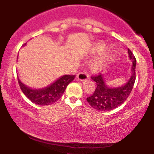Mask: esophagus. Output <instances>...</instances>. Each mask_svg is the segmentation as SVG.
Segmentation results:
<instances>
[{
  "mask_svg": "<svg viewBox=\"0 0 154 154\" xmlns=\"http://www.w3.org/2000/svg\"><path fill=\"white\" fill-rule=\"evenodd\" d=\"M77 78L78 80L81 81V82H83V81H85L89 78L88 74L85 73V72H80V73L77 74Z\"/></svg>",
  "mask_w": 154,
  "mask_h": 154,
  "instance_id": "1",
  "label": "esophagus"
}]
</instances>
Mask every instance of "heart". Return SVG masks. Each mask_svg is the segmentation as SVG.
Masks as SVG:
<instances>
[{"label":"heart","mask_w":154,"mask_h":154,"mask_svg":"<svg viewBox=\"0 0 154 154\" xmlns=\"http://www.w3.org/2000/svg\"><path fill=\"white\" fill-rule=\"evenodd\" d=\"M104 45H105V43L103 42L98 41L93 46V53L98 54L100 52V54L97 56L91 63V69L95 72H99L102 69H103L113 56V53L114 51V46L109 45L103 48Z\"/></svg>","instance_id":"b5f03b06"}]
</instances>
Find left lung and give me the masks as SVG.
Wrapping results in <instances>:
<instances>
[{
	"label": "left lung",
	"mask_w": 154,
	"mask_h": 154,
	"mask_svg": "<svg viewBox=\"0 0 154 154\" xmlns=\"http://www.w3.org/2000/svg\"><path fill=\"white\" fill-rule=\"evenodd\" d=\"M129 59L132 61L130 76L126 83L117 87L107 85L103 75L92 77L96 82V89L91 96L87 98V101L92 107L99 111H111L123 103L131 93L135 81L136 59L130 50L128 49Z\"/></svg>",
	"instance_id": "left-lung-1"
}]
</instances>
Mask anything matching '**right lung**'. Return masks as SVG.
Instances as JSON below:
<instances>
[{
	"instance_id": "1",
	"label": "right lung",
	"mask_w": 154,
	"mask_h": 154,
	"mask_svg": "<svg viewBox=\"0 0 154 154\" xmlns=\"http://www.w3.org/2000/svg\"><path fill=\"white\" fill-rule=\"evenodd\" d=\"M75 77V75H63L46 87L42 88L28 87L19 77L18 82L24 94L32 102L37 105L48 106L54 103L61 98L67 85L73 81Z\"/></svg>"
}]
</instances>
